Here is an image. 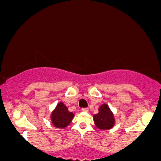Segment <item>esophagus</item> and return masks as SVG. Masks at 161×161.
I'll return each mask as SVG.
<instances>
[{
	"mask_svg": "<svg viewBox=\"0 0 161 161\" xmlns=\"http://www.w3.org/2000/svg\"><path fill=\"white\" fill-rule=\"evenodd\" d=\"M83 112H88V108H82L81 109Z\"/></svg>",
	"mask_w": 161,
	"mask_h": 161,
	"instance_id": "esophagus-1",
	"label": "esophagus"
}]
</instances>
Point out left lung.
<instances>
[{
    "label": "left lung",
    "mask_w": 161,
    "mask_h": 161,
    "mask_svg": "<svg viewBox=\"0 0 161 161\" xmlns=\"http://www.w3.org/2000/svg\"><path fill=\"white\" fill-rule=\"evenodd\" d=\"M93 117L95 125L100 130H109L112 128L115 124L114 114L106 103H103L100 107L98 113L94 114Z\"/></svg>",
    "instance_id": "left-lung-1"
}]
</instances>
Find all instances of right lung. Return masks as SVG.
<instances>
[{
    "mask_svg": "<svg viewBox=\"0 0 161 161\" xmlns=\"http://www.w3.org/2000/svg\"><path fill=\"white\" fill-rule=\"evenodd\" d=\"M74 116V114L69 111L62 102H60L51 113V122L57 128H64L70 124Z\"/></svg>",
    "mask_w": 161,
    "mask_h": 161,
    "instance_id": "1",
    "label": "right lung"
}]
</instances>
